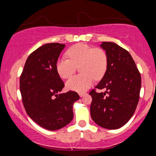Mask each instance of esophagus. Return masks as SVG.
I'll return each instance as SVG.
<instances>
[{
    "label": "esophagus",
    "mask_w": 156,
    "mask_h": 156,
    "mask_svg": "<svg viewBox=\"0 0 156 156\" xmlns=\"http://www.w3.org/2000/svg\"><path fill=\"white\" fill-rule=\"evenodd\" d=\"M84 93H79V96H80V97H83V96H84Z\"/></svg>",
    "instance_id": "1"
}]
</instances>
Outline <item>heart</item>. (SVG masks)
I'll use <instances>...</instances> for the list:
<instances>
[{"mask_svg": "<svg viewBox=\"0 0 156 156\" xmlns=\"http://www.w3.org/2000/svg\"><path fill=\"white\" fill-rule=\"evenodd\" d=\"M69 59L60 58L57 60L56 70L62 78H67L80 67L82 74L72 76L66 82L69 90L83 92L93 84L94 78L100 80L107 71L108 59L104 50L84 43L72 46L67 52Z\"/></svg>", "mask_w": 156, "mask_h": 156, "instance_id": "obj_1", "label": "heart"}]
</instances>
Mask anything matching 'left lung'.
Wrapping results in <instances>:
<instances>
[{
  "label": "left lung",
  "mask_w": 156,
  "mask_h": 156,
  "mask_svg": "<svg viewBox=\"0 0 156 156\" xmlns=\"http://www.w3.org/2000/svg\"><path fill=\"white\" fill-rule=\"evenodd\" d=\"M106 51L107 71L96 89L92 90L90 113L98 125L107 129L122 127L133 115L139 101L141 76L131 54L111 42H102Z\"/></svg>",
  "instance_id": "obj_1"
}]
</instances>
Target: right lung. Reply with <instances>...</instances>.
<instances>
[{"mask_svg": "<svg viewBox=\"0 0 156 156\" xmlns=\"http://www.w3.org/2000/svg\"><path fill=\"white\" fill-rule=\"evenodd\" d=\"M65 44L48 43L31 53L20 78V91L27 115L47 130L64 127L73 118V105L80 98L75 91L60 93L65 84L56 62Z\"/></svg>", "mask_w": 156, "mask_h": 156, "instance_id": "right-lung-1", "label": "right lung"}]
</instances>
